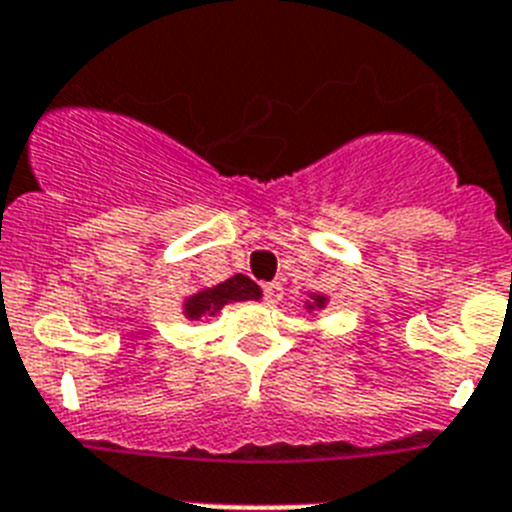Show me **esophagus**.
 Instances as JSON below:
<instances>
[{"instance_id":"obj_1","label":"esophagus","mask_w":512,"mask_h":512,"mask_svg":"<svg viewBox=\"0 0 512 512\" xmlns=\"http://www.w3.org/2000/svg\"><path fill=\"white\" fill-rule=\"evenodd\" d=\"M261 289H264V300L269 302V305H277V302L282 300V295H284L282 282H266Z\"/></svg>"}]
</instances>
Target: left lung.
I'll list each match as a JSON object with an SVG mask.
<instances>
[{"label": "left lung", "mask_w": 512, "mask_h": 512, "mask_svg": "<svg viewBox=\"0 0 512 512\" xmlns=\"http://www.w3.org/2000/svg\"><path fill=\"white\" fill-rule=\"evenodd\" d=\"M318 305H323V297H320V300H318Z\"/></svg>", "instance_id": "8db88e82"}]
</instances>
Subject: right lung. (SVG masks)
I'll use <instances>...</instances> for the list:
<instances>
[{
	"label": "right lung",
	"instance_id": "1",
	"mask_svg": "<svg viewBox=\"0 0 512 512\" xmlns=\"http://www.w3.org/2000/svg\"><path fill=\"white\" fill-rule=\"evenodd\" d=\"M261 289L259 284L251 282L243 274L225 279L217 287L205 289L200 295H194L187 300V315L189 318H202V315H215L217 310L228 302H243V300H259Z\"/></svg>",
	"mask_w": 512,
	"mask_h": 512
}]
</instances>
